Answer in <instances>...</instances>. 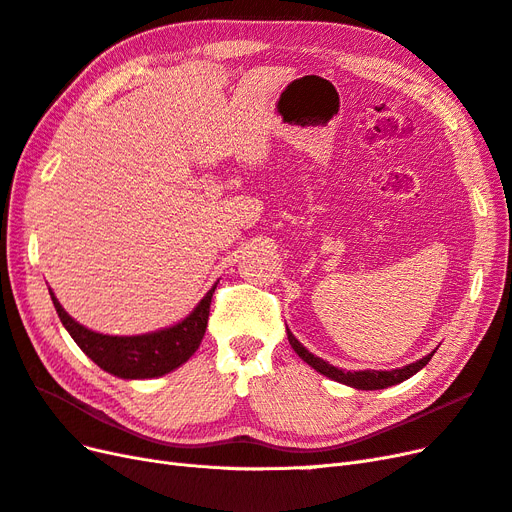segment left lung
<instances>
[{
    "mask_svg": "<svg viewBox=\"0 0 512 512\" xmlns=\"http://www.w3.org/2000/svg\"><path fill=\"white\" fill-rule=\"evenodd\" d=\"M286 333H288V342H290V346H292V350L297 352L301 359L309 365V367H314L316 371H320L322 376H327V378H331V380H335V382H342V384H346V386H352V389H359V391H378V389H389V386H395V384H399V382H404V380H408V378H412L416 371H421L429 361H431V356H433V352H429L427 356H423V359H418V361H414V363H410V365H404V367H399V369H391V371H378V369H361V371H344V369H339V367H333L329 361H322L320 356H314L312 352H309L297 337H294L292 333H290V329L286 327Z\"/></svg>",
    "mask_w": 512,
    "mask_h": 512,
    "instance_id": "8db88e82",
    "label": "left lung"
}]
</instances>
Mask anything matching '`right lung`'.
I'll list each match as a JSON object with an SVG mask.
<instances>
[{
    "instance_id": "add662e5",
    "label": "right lung",
    "mask_w": 512,
    "mask_h": 512,
    "mask_svg": "<svg viewBox=\"0 0 512 512\" xmlns=\"http://www.w3.org/2000/svg\"><path fill=\"white\" fill-rule=\"evenodd\" d=\"M215 286L205 294L192 312L173 327L143 335H104L76 322L51 292L57 316L70 337L100 369L123 380L160 378L181 367L203 342L209 320V305Z\"/></svg>"
}]
</instances>
